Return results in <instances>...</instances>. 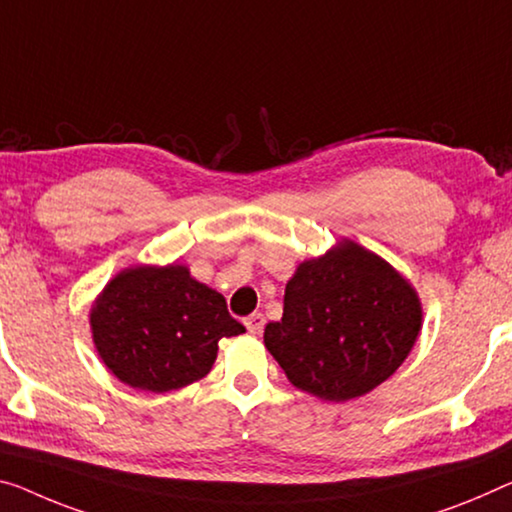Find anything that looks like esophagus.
I'll return each instance as SVG.
<instances>
[{
  "label": "esophagus",
  "instance_id": "34e87169",
  "mask_svg": "<svg viewBox=\"0 0 512 512\" xmlns=\"http://www.w3.org/2000/svg\"><path fill=\"white\" fill-rule=\"evenodd\" d=\"M245 327L249 329L251 334H261L265 327V316L263 313H251L249 318H245Z\"/></svg>",
  "mask_w": 512,
  "mask_h": 512
}]
</instances>
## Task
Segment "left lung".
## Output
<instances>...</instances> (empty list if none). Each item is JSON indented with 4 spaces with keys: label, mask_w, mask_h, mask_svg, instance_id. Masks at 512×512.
I'll use <instances>...</instances> for the list:
<instances>
[{
    "label": "left lung",
    "mask_w": 512,
    "mask_h": 512,
    "mask_svg": "<svg viewBox=\"0 0 512 512\" xmlns=\"http://www.w3.org/2000/svg\"><path fill=\"white\" fill-rule=\"evenodd\" d=\"M421 302L403 274L343 240L297 267L283 318L263 341L290 384L320 400L359 398L398 371L421 332Z\"/></svg>",
    "instance_id": "8db88e82"
}]
</instances>
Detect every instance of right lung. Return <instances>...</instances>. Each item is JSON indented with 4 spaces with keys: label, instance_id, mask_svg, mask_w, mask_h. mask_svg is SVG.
Segmentation results:
<instances>
[{
    "label": "right lung",
    "instance_id": "add662e5",
    "mask_svg": "<svg viewBox=\"0 0 512 512\" xmlns=\"http://www.w3.org/2000/svg\"><path fill=\"white\" fill-rule=\"evenodd\" d=\"M100 359L132 389L164 393L210 373L219 338L245 327L224 295L190 277L185 265H137L116 274L91 309Z\"/></svg>",
    "mask_w": 512,
    "mask_h": 512
}]
</instances>
